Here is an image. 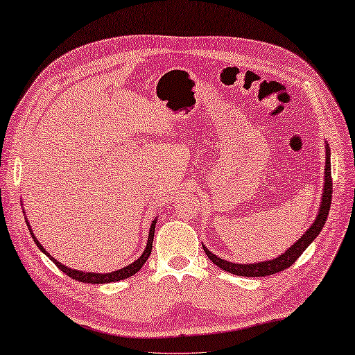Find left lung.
Here are the masks:
<instances>
[{
	"label": "left lung",
	"instance_id": "obj_1",
	"mask_svg": "<svg viewBox=\"0 0 355 355\" xmlns=\"http://www.w3.org/2000/svg\"><path fill=\"white\" fill-rule=\"evenodd\" d=\"M327 162H324V184H323V196H322V202H320V208H319V214L314 220L313 225L309 227V230H306V233H303L302 237H299V241L295 242L294 245H291L284 254H280L279 257L272 259V260H266V262H259V263H233L228 262V260H223L218 256H214L211 251H209L205 245L204 247L205 254L208 256V259L211 260L214 265H218L219 268H222L223 271H228L231 274H236V276H243V277H263V276H271V274H276L279 271H284L286 268H289L295 260H297L302 252L305 251L311 242L319 236V233L322 231L324 222L328 219V213L331 208V199H332V179H331V161H329V147L327 144Z\"/></svg>",
	"mask_w": 355,
	"mask_h": 355
}]
</instances>
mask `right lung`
Segmentation results:
<instances>
[{"label": "right lung", "instance_id": "add662e5", "mask_svg": "<svg viewBox=\"0 0 355 355\" xmlns=\"http://www.w3.org/2000/svg\"><path fill=\"white\" fill-rule=\"evenodd\" d=\"M27 222V220H26ZM155 225H156V219L151 222V227H150V231H148V241H147V247L146 250H144L142 256L135 260L133 263H130L127 266H124V268L121 270H116V271H112V272H85V271H79V270H71V268H67L66 265H62L61 262H58V260L55 257L50 256V252L46 251V248H42V245L38 242V239L35 237L33 231L31 228V225H28L27 222V227H28V231H31V236L33 237V242L38 245V248L44 252V254L52 260V262L60 268L64 274H67L69 277L75 279L78 282H83V284H110V282H118V280H124L127 277H132L133 274H136L137 271H139L142 268V265L147 262V259L150 257V252H151V247H153V236H155Z\"/></svg>", "mask_w": 355, "mask_h": 355}]
</instances>
